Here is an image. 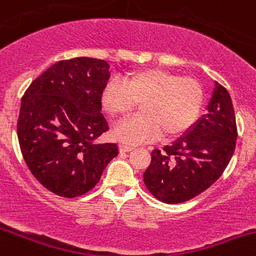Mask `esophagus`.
Listing matches in <instances>:
<instances>
[{"instance_id": "esophagus-1", "label": "esophagus", "mask_w": 256, "mask_h": 256, "mask_svg": "<svg viewBox=\"0 0 256 256\" xmlns=\"http://www.w3.org/2000/svg\"><path fill=\"white\" fill-rule=\"evenodd\" d=\"M134 148H135V146H132V145L120 144V151H121V152H128V151H132Z\"/></svg>"}]
</instances>
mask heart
Wrapping results in <instances>:
<instances>
[{
    "instance_id": "1",
    "label": "heart",
    "mask_w": 256,
    "mask_h": 256,
    "mask_svg": "<svg viewBox=\"0 0 256 256\" xmlns=\"http://www.w3.org/2000/svg\"><path fill=\"white\" fill-rule=\"evenodd\" d=\"M141 102L142 114L121 121L114 136L124 144H138L170 138L185 131L196 120L202 102L200 84L191 78H178L160 68H148L125 76L124 82L111 78L101 92L102 108L115 118L130 112Z\"/></svg>"
}]
</instances>
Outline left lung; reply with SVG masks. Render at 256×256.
<instances>
[{
    "instance_id": "8db88e82",
    "label": "left lung",
    "mask_w": 256,
    "mask_h": 256,
    "mask_svg": "<svg viewBox=\"0 0 256 256\" xmlns=\"http://www.w3.org/2000/svg\"><path fill=\"white\" fill-rule=\"evenodd\" d=\"M238 131L229 92L215 81L206 112L164 151L151 152L144 181L166 204L188 202L212 185L226 168Z\"/></svg>"
}]
</instances>
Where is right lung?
Listing matches in <instances>:
<instances>
[{"mask_svg":"<svg viewBox=\"0 0 256 256\" xmlns=\"http://www.w3.org/2000/svg\"><path fill=\"white\" fill-rule=\"evenodd\" d=\"M105 60L76 57L56 62L32 81L21 100L17 136L32 175L54 194L76 198L90 191L116 144H96L108 130L101 92L110 78Z\"/></svg>","mask_w":256,"mask_h":256,"instance_id":"add662e5","label":"right lung"}]
</instances>
